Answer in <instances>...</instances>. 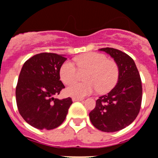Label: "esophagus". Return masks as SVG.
Instances as JSON below:
<instances>
[{"mask_svg":"<svg viewBox=\"0 0 158 158\" xmlns=\"http://www.w3.org/2000/svg\"><path fill=\"white\" fill-rule=\"evenodd\" d=\"M83 98H73V102H79V101H82Z\"/></svg>","mask_w":158,"mask_h":158,"instance_id":"34e87169","label":"esophagus"}]
</instances>
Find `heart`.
Returning <instances> with one entry per match:
<instances>
[{"instance_id":"obj_1","label":"heart","mask_w":158,"mask_h":158,"mask_svg":"<svg viewBox=\"0 0 158 158\" xmlns=\"http://www.w3.org/2000/svg\"><path fill=\"white\" fill-rule=\"evenodd\" d=\"M79 70L87 73L86 82L74 83L66 89V93L73 98H82L96 89L98 93H106L115 86L119 77L117 63L109 60L106 55L89 52L75 58ZM60 76L62 82L69 85L77 80L79 72L72 62L66 61L61 66Z\"/></svg>"}]
</instances>
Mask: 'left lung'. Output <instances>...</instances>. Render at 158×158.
I'll return each instance as SVG.
<instances>
[{
    "label": "left lung",
    "mask_w": 158,
    "mask_h": 158,
    "mask_svg": "<svg viewBox=\"0 0 158 158\" xmlns=\"http://www.w3.org/2000/svg\"><path fill=\"white\" fill-rule=\"evenodd\" d=\"M109 54L119 69L117 84L111 91L96 100L95 109L89 113L94 127L105 132H114L126 128L138 116L142 99L140 74L133 59L114 48H102Z\"/></svg>",
    "instance_id": "left-lung-1"
}]
</instances>
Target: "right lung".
Segmentation results:
<instances>
[{
	"label": "right lung",
	"instance_id": "obj_1",
	"mask_svg": "<svg viewBox=\"0 0 158 158\" xmlns=\"http://www.w3.org/2000/svg\"><path fill=\"white\" fill-rule=\"evenodd\" d=\"M65 55L41 52L27 60L22 67L16 88V101L23 119L40 130L60 126L66 117L71 98L58 99L65 88L60 69L67 59Z\"/></svg>",
	"mask_w": 158,
	"mask_h": 158
}]
</instances>
